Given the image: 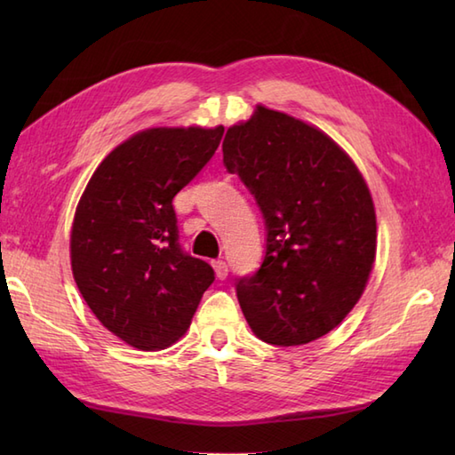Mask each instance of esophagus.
<instances>
[{"instance_id": "obj_1", "label": "esophagus", "mask_w": 455, "mask_h": 455, "mask_svg": "<svg viewBox=\"0 0 455 455\" xmlns=\"http://www.w3.org/2000/svg\"><path fill=\"white\" fill-rule=\"evenodd\" d=\"M212 267H215V274L219 279H225L228 275V266L225 259H215V262H212Z\"/></svg>"}]
</instances>
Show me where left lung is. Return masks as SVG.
I'll use <instances>...</instances> for the list:
<instances>
[{
    "label": "left lung",
    "instance_id": "left-lung-1",
    "mask_svg": "<svg viewBox=\"0 0 455 455\" xmlns=\"http://www.w3.org/2000/svg\"><path fill=\"white\" fill-rule=\"evenodd\" d=\"M222 162L266 220L264 262L236 282L250 328L275 346L328 334L362 297L375 259V209L360 170L323 131L262 105L227 131Z\"/></svg>",
    "mask_w": 455,
    "mask_h": 455
}]
</instances>
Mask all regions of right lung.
Returning <instances> with one entry per match:
<instances>
[{
  "label": "right lung",
  "mask_w": 455,
  "mask_h": 455,
  "mask_svg": "<svg viewBox=\"0 0 455 455\" xmlns=\"http://www.w3.org/2000/svg\"><path fill=\"white\" fill-rule=\"evenodd\" d=\"M225 129H147L109 152L76 209L72 274L100 323L139 350L188 331L212 267L181 250L172 201L219 148Z\"/></svg>",
  "instance_id": "right-lung-1"
}]
</instances>
